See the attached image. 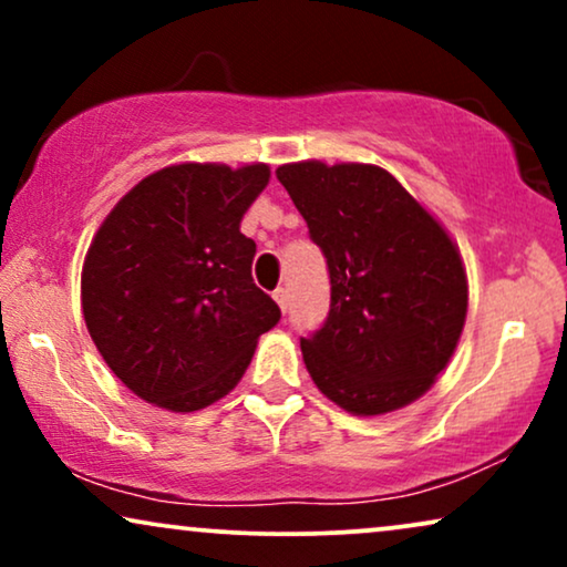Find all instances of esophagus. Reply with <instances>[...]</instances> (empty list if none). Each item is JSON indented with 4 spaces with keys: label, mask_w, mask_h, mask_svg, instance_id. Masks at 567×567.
<instances>
[{
    "label": "esophagus",
    "mask_w": 567,
    "mask_h": 567,
    "mask_svg": "<svg viewBox=\"0 0 567 567\" xmlns=\"http://www.w3.org/2000/svg\"><path fill=\"white\" fill-rule=\"evenodd\" d=\"M274 299L278 301V307H281V312H286V309H289V291H286V289H276L274 291Z\"/></svg>",
    "instance_id": "34e87169"
}]
</instances>
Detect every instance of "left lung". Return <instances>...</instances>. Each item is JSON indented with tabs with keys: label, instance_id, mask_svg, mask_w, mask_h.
Returning <instances> with one entry per match:
<instances>
[{
	"label": "left lung",
	"instance_id": "left-lung-1",
	"mask_svg": "<svg viewBox=\"0 0 567 567\" xmlns=\"http://www.w3.org/2000/svg\"><path fill=\"white\" fill-rule=\"evenodd\" d=\"M276 177L328 258V320L301 338L317 390L353 415L410 405L446 369L467 317L452 237L377 165L307 159Z\"/></svg>",
	"mask_w": 567,
	"mask_h": 567
}]
</instances>
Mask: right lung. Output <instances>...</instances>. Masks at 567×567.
I'll list each match as a JSON object with an SVG mask.
<instances>
[{
  "instance_id": "add662e5",
  "label": "right lung",
  "mask_w": 567,
  "mask_h": 567,
  "mask_svg": "<svg viewBox=\"0 0 567 567\" xmlns=\"http://www.w3.org/2000/svg\"><path fill=\"white\" fill-rule=\"evenodd\" d=\"M268 177L262 162H183L146 175L100 224L82 266L84 322L113 374L152 405L193 413L221 400L281 320L239 231Z\"/></svg>"
}]
</instances>
